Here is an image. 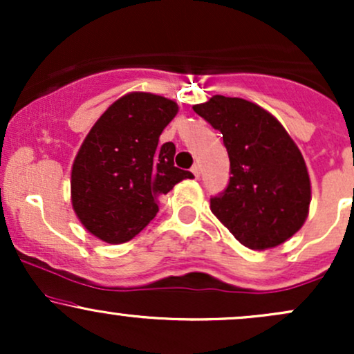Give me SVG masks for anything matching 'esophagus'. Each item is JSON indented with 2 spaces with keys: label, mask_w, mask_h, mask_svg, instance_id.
<instances>
[{
  "label": "esophagus",
  "mask_w": 354,
  "mask_h": 354,
  "mask_svg": "<svg viewBox=\"0 0 354 354\" xmlns=\"http://www.w3.org/2000/svg\"><path fill=\"white\" fill-rule=\"evenodd\" d=\"M191 171H193V174H194V176H200V173H201V168H200V165H193V168H191Z\"/></svg>",
  "instance_id": "esophagus-1"
}]
</instances>
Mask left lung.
<instances>
[{
  "label": "left lung",
  "mask_w": 354,
  "mask_h": 354,
  "mask_svg": "<svg viewBox=\"0 0 354 354\" xmlns=\"http://www.w3.org/2000/svg\"><path fill=\"white\" fill-rule=\"evenodd\" d=\"M193 109L221 133L230 156L228 186L211 198L214 216L250 250L290 239L308 218L311 183L283 124L251 101L221 95Z\"/></svg>",
  "instance_id": "obj_1"
}]
</instances>
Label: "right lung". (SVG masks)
<instances>
[{"label":"right lung","mask_w":354,"mask_h":354,"mask_svg":"<svg viewBox=\"0 0 354 354\" xmlns=\"http://www.w3.org/2000/svg\"><path fill=\"white\" fill-rule=\"evenodd\" d=\"M178 104L128 93L89 129L71 169V205L81 225L109 245L133 239L158 213V201L193 174L174 166L173 143L158 146Z\"/></svg>","instance_id":"add662e5"}]
</instances>
